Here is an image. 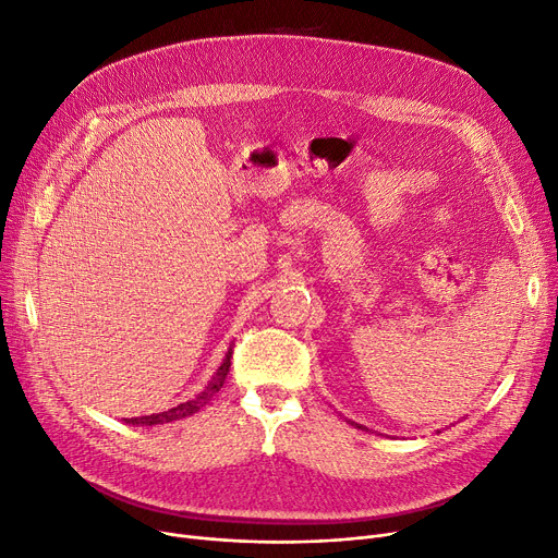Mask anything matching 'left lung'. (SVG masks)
Here are the masks:
<instances>
[{
  "mask_svg": "<svg viewBox=\"0 0 558 558\" xmlns=\"http://www.w3.org/2000/svg\"><path fill=\"white\" fill-rule=\"evenodd\" d=\"M355 426H357V424H355ZM357 428H365V426H357ZM438 433H440V430H438Z\"/></svg>",
  "mask_w": 558,
  "mask_h": 558,
  "instance_id": "left-lung-1",
  "label": "left lung"
}]
</instances>
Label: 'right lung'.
Returning a JSON list of instances; mask_svg holds the SVG:
<instances>
[{"label":"right lung","instance_id":"1","mask_svg":"<svg viewBox=\"0 0 558 558\" xmlns=\"http://www.w3.org/2000/svg\"><path fill=\"white\" fill-rule=\"evenodd\" d=\"M230 357H232V344H230V349H228V353H226V357L221 362V367L216 369V374L211 376V380L205 385V390L198 397H193V399H189L184 403H178L173 408H168V410H163V413L125 420V424H132V426H157V424H168V422L184 420L189 415H196L198 410L205 408L216 397V392H219L221 387H223V383L228 378V372H230Z\"/></svg>","mask_w":558,"mask_h":558}]
</instances>
